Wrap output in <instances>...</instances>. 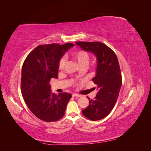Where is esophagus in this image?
<instances>
[{
	"label": "esophagus",
	"instance_id": "esophagus-1",
	"mask_svg": "<svg viewBox=\"0 0 151 151\" xmlns=\"http://www.w3.org/2000/svg\"><path fill=\"white\" fill-rule=\"evenodd\" d=\"M72 96H73V97H81V95H78V94H76V93H73Z\"/></svg>",
	"mask_w": 151,
	"mask_h": 151
}]
</instances>
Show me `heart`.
I'll return each instance as SVG.
<instances>
[{
    "label": "heart",
    "instance_id": "obj_1",
    "mask_svg": "<svg viewBox=\"0 0 151 151\" xmlns=\"http://www.w3.org/2000/svg\"><path fill=\"white\" fill-rule=\"evenodd\" d=\"M71 56L80 67L87 66L89 60V54L85 50H78L74 51L71 53ZM66 63L65 57H62L58 63V67L60 69H62Z\"/></svg>",
    "mask_w": 151,
    "mask_h": 151
}]
</instances>
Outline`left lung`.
Instances as JSON below:
<instances>
[{
  "instance_id": "8db88e82",
  "label": "left lung",
  "mask_w": 151,
  "mask_h": 151,
  "mask_svg": "<svg viewBox=\"0 0 151 151\" xmlns=\"http://www.w3.org/2000/svg\"><path fill=\"white\" fill-rule=\"evenodd\" d=\"M86 52L94 54L97 62L96 75L92 79L97 84V94L89 99L88 106L82 111L89 119L98 121L106 117L116 103L122 85L118 59L110 48L101 42H75Z\"/></svg>"
}]
</instances>
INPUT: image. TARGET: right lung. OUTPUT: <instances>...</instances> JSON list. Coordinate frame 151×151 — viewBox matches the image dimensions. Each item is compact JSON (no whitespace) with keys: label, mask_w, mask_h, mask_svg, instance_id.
Returning a JSON list of instances; mask_svg holds the SVG:
<instances>
[{"label":"right lung","mask_w":151,"mask_h":151,"mask_svg":"<svg viewBox=\"0 0 151 151\" xmlns=\"http://www.w3.org/2000/svg\"><path fill=\"white\" fill-rule=\"evenodd\" d=\"M74 46L70 43L39 45L24 60L21 72L22 97L35 116L43 121L60 119L72 97L67 93H53L49 82L58 78L60 58Z\"/></svg>","instance_id":"add662e5"}]
</instances>
